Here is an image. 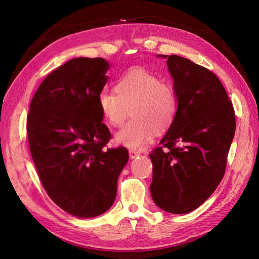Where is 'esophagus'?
<instances>
[{
	"label": "esophagus",
	"instance_id": "34e87169",
	"mask_svg": "<svg viewBox=\"0 0 259 259\" xmlns=\"http://www.w3.org/2000/svg\"><path fill=\"white\" fill-rule=\"evenodd\" d=\"M128 153H130V158L131 159H135V158H137V156H139V152L134 151V150H130Z\"/></svg>",
	"mask_w": 259,
	"mask_h": 259
}]
</instances>
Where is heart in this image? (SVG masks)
Returning a JSON list of instances; mask_svg holds the SVG:
<instances>
[{"mask_svg":"<svg viewBox=\"0 0 259 259\" xmlns=\"http://www.w3.org/2000/svg\"><path fill=\"white\" fill-rule=\"evenodd\" d=\"M116 94L103 91L98 106L105 120L112 126H120L131 110L134 119L116 133V144L132 150L145 148L155 131L169 128L177 112V96L173 86L142 68L132 69L117 81Z\"/></svg>","mask_w":259,"mask_h":259,"instance_id":"heart-1","label":"heart"}]
</instances>
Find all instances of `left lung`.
<instances>
[{
	"mask_svg": "<svg viewBox=\"0 0 259 259\" xmlns=\"http://www.w3.org/2000/svg\"><path fill=\"white\" fill-rule=\"evenodd\" d=\"M156 57L167 60L178 106L161 147L149 154L153 167L150 192L161 209L187 214L203 204L222 182L236 116L213 72L177 55Z\"/></svg>",
	"mask_w": 259,
	"mask_h": 259,
	"instance_id": "obj_1",
	"label": "left lung"
}]
</instances>
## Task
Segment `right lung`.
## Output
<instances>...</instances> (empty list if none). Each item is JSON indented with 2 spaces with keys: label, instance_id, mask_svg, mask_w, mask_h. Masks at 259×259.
<instances>
[{
  "label": "right lung",
  "instance_id": "right-lung-1",
  "mask_svg": "<svg viewBox=\"0 0 259 259\" xmlns=\"http://www.w3.org/2000/svg\"><path fill=\"white\" fill-rule=\"evenodd\" d=\"M110 64L77 57L53 71L30 105L27 132L37 175L50 198L77 218L110 208L117 178L128 161L125 148L104 150L111 137L98 106Z\"/></svg>",
  "mask_w": 259,
  "mask_h": 259
}]
</instances>
